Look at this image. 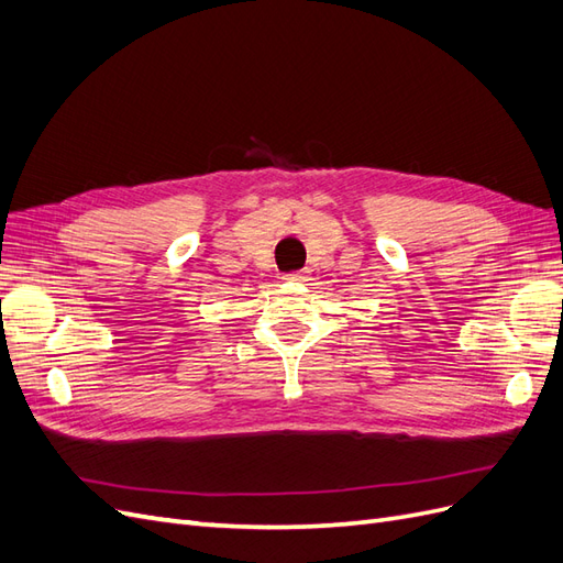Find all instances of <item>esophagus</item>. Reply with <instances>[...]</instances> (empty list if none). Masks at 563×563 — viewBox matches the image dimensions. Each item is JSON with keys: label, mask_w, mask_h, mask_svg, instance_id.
Listing matches in <instances>:
<instances>
[{"label": "esophagus", "mask_w": 563, "mask_h": 563, "mask_svg": "<svg viewBox=\"0 0 563 563\" xmlns=\"http://www.w3.org/2000/svg\"><path fill=\"white\" fill-rule=\"evenodd\" d=\"M284 279H288V282H305V279H308V272H305V269L288 272V275H286Z\"/></svg>", "instance_id": "obj_1"}]
</instances>
